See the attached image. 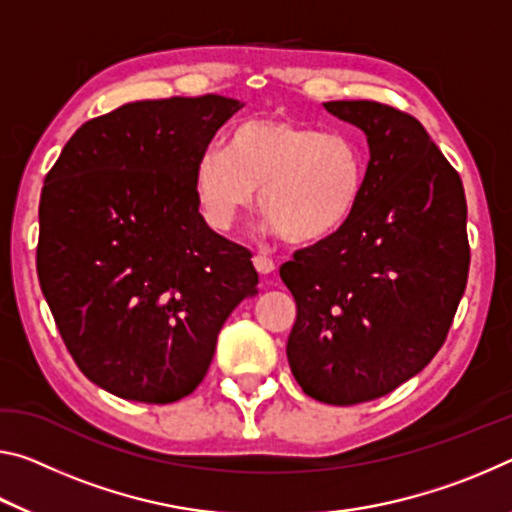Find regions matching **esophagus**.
<instances>
[{"label":"esophagus","instance_id":"34e87169","mask_svg":"<svg viewBox=\"0 0 512 512\" xmlns=\"http://www.w3.org/2000/svg\"><path fill=\"white\" fill-rule=\"evenodd\" d=\"M253 264H255V269L262 273V275H269V273L275 271V262H273L269 255H264V253H257L253 257Z\"/></svg>","mask_w":512,"mask_h":512}]
</instances>
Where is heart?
I'll return each instance as SVG.
<instances>
[{
  "instance_id": "1",
  "label": "heart",
  "mask_w": 512,
  "mask_h": 512,
  "mask_svg": "<svg viewBox=\"0 0 512 512\" xmlns=\"http://www.w3.org/2000/svg\"><path fill=\"white\" fill-rule=\"evenodd\" d=\"M367 148L358 134L253 118L234 127L225 150L202 154L193 189L205 221L227 232L255 205L289 243L332 237L358 212L367 189Z\"/></svg>"
}]
</instances>
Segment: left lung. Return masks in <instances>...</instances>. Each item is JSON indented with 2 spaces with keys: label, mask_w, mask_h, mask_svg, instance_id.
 <instances>
[{
  "label": "left lung",
  "mask_w": 512,
  "mask_h": 512,
  "mask_svg": "<svg viewBox=\"0 0 512 512\" xmlns=\"http://www.w3.org/2000/svg\"><path fill=\"white\" fill-rule=\"evenodd\" d=\"M323 107L367 134V189L342 230L280 266L296 300L287 358L307 396L355 405L417 376L442 348L467 287V202L410 113L371 100Z\"/></svg>",
  "instance_id": "8db88e82"
}]
</instances>
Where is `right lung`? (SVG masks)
<instances>
[{
	"label": "right lung",
	"mask_w": 512,
	"mask_h": 512,
	"mask_svg": "<svg viewBox=\"0 0 512 512\" xmlns=\"http://www.w3.org/2000/svg\"><path fill=\"white\" fill-rule=\"evenodd\" d=\"M241 107L221 95L123 104L81 125L45 177L40 289L81 373L120 399L191 394L225 319L257 291L253 253L205 223L193 189Z\"/></svg>",
	"instance_id": "add662e5"
}]
</instances>
